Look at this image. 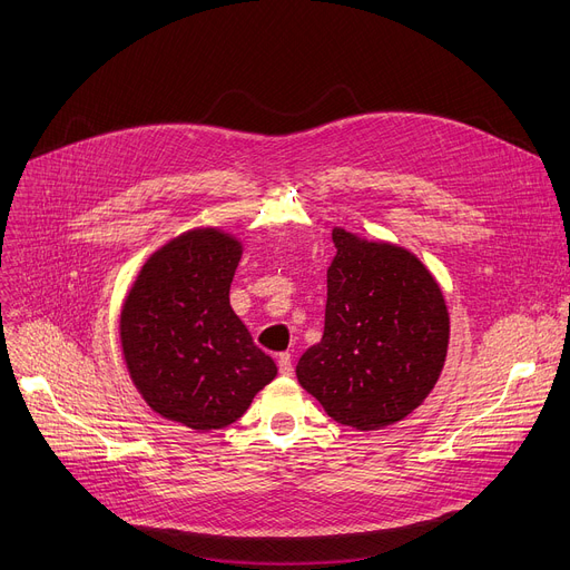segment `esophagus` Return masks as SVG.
<instances>
[{
	"instance_id": "1",
	"label": "esophagus",
	"mask_w": 570,
	"mask_h": 570,
	"mask_svg": "<svg viewBox=\"0 0 570 570\" xmlns=\"http://www.w3.org/2000/svg\"><path fill=\"white\" fill-rule=\"evenodd\" d=\"M277 366H279V373H282L284 377H291V375H293V361H291V354H288V352H282V354L277 356Z\"/></svg>"
}]
</instances>
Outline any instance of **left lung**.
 Here are the masks:
<instances>
[{
    "label": "left lung",
    "instance_id": "obj_1",
    "mask_svg": "<svg viewBox=\"0 0 570 570\" xmlns=\"http://www.w3.org/2000/svg\"><path fill=\"white\" fill-rule=\"evenodd\" d=\"M325 332L297 382L336 423L371 432L402 421L434 389L448 354L441 286L416 254L334 227Z\"/></svg>",
    "mask_w": 570,
    "mask_h": 570
}]
</instances>
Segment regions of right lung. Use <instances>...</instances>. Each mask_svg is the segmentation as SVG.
I'll use <instances>...</instances> for the list:
<instances>
[{"mask_svg": "<svg viewBox=\"0 0 570 570\" xmlns=\"http://www.w3.org/2000/svg\"><path fill=\"white\" fill-rule=\"evenodd\" d=\"M240 240L190 229L154 252L120 314L129 377L159 416L197 432L223 430L277 375L229 304Z\"/></svg>", "mask_w": 570, "mask_h": 570, "instance_id": "obj_1", "label": "right lung"}]
</instances>
